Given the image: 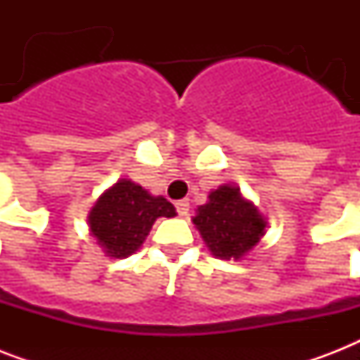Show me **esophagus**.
I'll list each match as a JSON object with an SVG mask.
<instances>
[{
	"label": "esophagus",
	"instance_id": "1",
	"mask_svg": "<svg viewBox=\"0 0 360 360\" xmlns=\"http://www.w3.org/2000/svg\"><path fill=\"white\" fill-rule=\"evenodd\" d=\"M175 209H177V213L179 217H188V211H191V202L188 200H179V202L175 203Z\"/></svg>",
	"mask_w": 360,
	"mask_h": 360
}]
</instances>
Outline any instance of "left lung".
<instances>
[{"label":"left lung","instance_id":"left-lung-1","mask_svg":"<svg viewBox=\"0 0 360 360\" xmlns=\"http://www.w3.org/2000/svg\"><path fill=\"white\" fill-rule=\"evenodd\" d=\"M205 245L220 259H240L265 236L267 222L239 186L222 185L209 194L192 219Z\"/></svg>","mask_w":360,"mask_h":360}]
</instances>
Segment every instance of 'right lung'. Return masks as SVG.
I'll list each match as a JSON object with an SVG mask.
<instances>
[{
	"label": "right lung",
	"instance_id": "right-lung-1",
	"mask_svg": "<svg viewBox=\"0 0 360 360\" xmlns=\"http://www.w3.org/2000/svg\"><path fill=\"white\" fill-rule=\"evenodd\" d=\"M175 207L151 196L130 179H120L98 198L89 213V230L110 257L132 256L149 236L158 217L172 219Z\"/></svg>",
	"mask_w": 360,
	"mask_h": 360
}]
</instances>
